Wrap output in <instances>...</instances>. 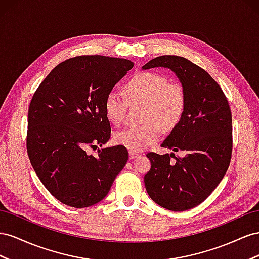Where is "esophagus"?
I'll list each match as a JSON object with an SVG mask.
<instances>
[{
  "label": "esophagus",
  "mask_w": 259,
  "mask_h": 259,
  "mask_svg": "<svg viewBox=\"0 0 259 259\" xmlns=\"http://www.w3.org/2000/svg\"><path fill=\"white\" fill-rule=\"evenodd\" d=\"M139 156H140L139 153L134 152V151H129V157H130V159H135V158H137Z\"/></svg>",
  "instance_id": "1"
}]
</instances>
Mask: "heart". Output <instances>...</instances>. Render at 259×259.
<instances>
[{"mask_svg": "<svg viewBox=\"0 0 259 259\" xmlns=\"http://www.w3.org/2000/svg\"><path fill=\"white\" fill-rule=\"evenodd\" d=\"M123 93L125 98L116 90L108 91L104 99V112L110 122L120 125L127 113V102L130 104L143 103L140 115L143 123L117 131L114 135L117 144L134 152L142 151L157 142L161 129H174L186 109V88L179 81L169 80L160 72L136 73L124 83Z\"/></svg>", "mask_w": 259, "mask_h": 259, "instance_id": "heart-1", "label": "heart"}]
</instances>
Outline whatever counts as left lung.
I'll return each instance as SVG.
<instances>
[{
	"label": "left lung",
	"instance_id": "obj_1",
	"mask_svg": "<svg viewBox=\"0 0 259 259\" xmlns=\"http://www.w3.org/2000/svg\"><path fill=\"white\" fill-rule=\"evenodd\" d=\"M154 67L170 68L186 88L181 120L161 143L174 152L183 151L186 156L147 153L151 169L144 176L145 189L161 207L182 211L203 203L228 170L232 155L231 109L220 85L187 58L162 55L143 66Z\"/></svg>",
	"mask_w": 259,
	"mask_h": 259
}]
</instances>
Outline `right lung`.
Here are the masks:
<instances>
[{"label":"right lung","mask_w":259,"mask_h":259,"mask_svg":"<svg viewBox=\"0 0 259 259\" xmlns=\"http://www.w3.org/2000/svg\"><path fill=\"white\" fill-rule=\"evenodd\" d=\"M134 63L103 55L70 57L58 64L36 89L28 109L27 153L35 174L61 203L83 208L104 198L129 154L122 145L97 155L110 124L104 99Z\"/></svg>","instance_id":"right-lung-1"}]
</instances>
